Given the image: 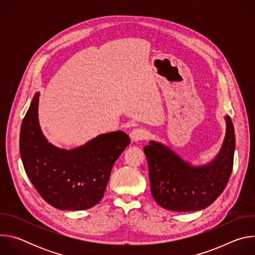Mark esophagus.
Instances as JSON below:
<instances>
[{
	"instance_id": "obj_1",
	"label": "esophagus",
	"mask_w": 255,
	"mask_h": 255,
	"mask_svg": "<svg viewBox=\"0 0 255 255\" xmlns=\"http://www.w3.org/2000/svg\"><path fill=\"white\" fill-rule=\"evenodd\" d=\"M147 136H148V135H147V132L145 131L144 129H142V128H136V129H133V130L130 132L131 140H132V141H135V142H138V141L146 139Z\"/></svg>"
}]
</instances>
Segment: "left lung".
<instances>
[{"label": "left lung", "mask_w": 255, "mask_h": 255, "mask_svg": "<svg viewBox=\"0 0 255 255\" xmlns=\"http://www.w3.org/2000/svg\"><path fill=\"white\" fill-rule=\"evenodd\" d=\"M225 121L226 133L219 153L201 166L192 165L159 142L150 141L144 146L150 191L160 207L176 212L199 211L221 195L232 172L235 151L233 123L229 116Z\"/></svg>", "instance_id": "8db88e82"}]
</instances>
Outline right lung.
<instances>
[{
  "label": "right lung",
  "mask_w": 255,
  "mask_h": 255,
  "mask_svg": "<svg viewBox=\"0 0 255 255\" xmlns=\"http://www.w3.org/2000/svg\"><path fill=\"white\" fill-rule=\"evenodd\" d=\"M36 93L22 122L20 154L34 188L52 207L80 211L104 196L115 161L130 143L123 131L100 134L82 146L61 149L47 141L38 121Z\"/></svg>",
  "instance_id": "right-lung-1"
}]
</instances>
